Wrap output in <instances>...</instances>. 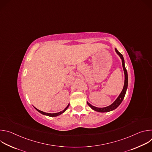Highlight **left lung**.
<instances>
[{
  "label": "left lung",
  "instance_id": "1",
  "mask_svg": "<svg viewBox=\"0 0 152 152\" xmlns=\"http://www.w3.org/2000/svg\"><path fill=\"white\" fill-rule=\"evenodd\" d=\"M115 51L117 52V53L120 56L121 60H122V65H123V70H124V86H123V89L121 91V93H120V94L119 95V96L118 97V98L115 100V101L111 104V105L108 106L107 107H95L93 105H91L90 103H89L88 102H87V104L92 108V109L96 111H98V112H100V113H104V112H109L111 111H113L120 104V103H121V102L123 101L124 96L126 94V90L127 88V83H128V78H127V70L125 68L124 66V58L123 57L122 54H121L116 49H115Z\"/></svg>",
  "mask_w": 152,
  "mask_h": 152
}]
</instances>
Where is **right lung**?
Wrapping results in <instances>:
<instances>
[{"label": "right lung", "instance_id": "1", "mask_svg": "<svg viewBox=\"0 0 152 152\" xmlns=\"http://www.w3.org/2000/svg\"><path fill=\"white\" fill-rule=\"evenodd\" d=\"M69 106V104L67 105V106L65 108V109L62 111H61V112H59V113H55V114H50V113H45V112H42V111H40V110H37V108H35V109L39 112V113H40L41 114H43V115H48V116H49V117H56V116H58V115H61V114H62L64 112H65L66 111V110L68 108V107Z\"/></svg>", "mask_w": 152, "mask_h": 152}]
</instances>
